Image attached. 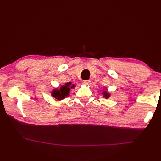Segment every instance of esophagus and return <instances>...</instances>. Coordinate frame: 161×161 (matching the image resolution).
<instances>
[{
	"label": "esophagus",
	"instance_id": "esophagus-1",
	"mask_svg": "<svg viewBox=\"0 0 161 161\" xmlns=\"http://www.w3.org/2000/svg\"><path fill=\"white\" fill-rule=\"evenodd\" d=\"M90 80H84L83 82H82V83H83L84 85H88L90 84Z\"/></svg>",
	"mask_w": 161,
	"mask_h": 161
}]
</instances>
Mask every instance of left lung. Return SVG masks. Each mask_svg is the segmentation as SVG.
Wrapping results in <instances>:
<instances>
[{"label":"left lung","instance_id":"obj_1","mask_svg":"<svg viewBox=\"0 0 161 161\" xmlns=\"http://www.w3.org/2000/svg\"><path fill=\"white\" fill-rule=\"evenodd\" d=\"M103 95H104V97H105L106 99H108V98H109V94L108 93V92H107L106 91H105L103 92Z\"/></svg>","mask_w":161,"mask_h":161}]
</instances>
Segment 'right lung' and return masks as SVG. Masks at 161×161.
Segmentation results:
<instances>
[{
	"instance_id": "right-lung-1",
	"label": "right lung",
	"mask_w": 161,
	"mask_h": 161,
	"mask_svg": "<svg viewBox=\"0 0 161 161\" xmlns=\"http://www.w3.org/2000/svg\"><path fill=\"white\" fill-rule=\"evenodd\" d=\"M75 87V85H72V82H67L65 85L62 86L60 89H55L52 92V96L58 100L64 99L66 97L69 95V92L71 89Z\"/></svg>"
}]
</instances>
